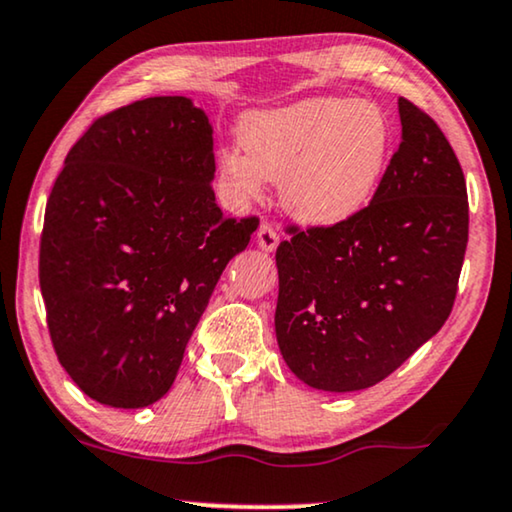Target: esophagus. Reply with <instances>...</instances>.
Instances as JSON below:
<instances>
[{
  "label": "esophagus",
  "mask_w": 512,
  "mask_h": 512,
  "mask_svg": "<svg viewBox=\"0 0 512 512\" xmlns=\"http://www.w3.org/2000/svg\"><path fill=\"white\" fill-rule=\"evenodd\" d=\"M278 241H280V236L276 232V227L269 225V222H262V225H259V229H257L259 248L266 250V253H273V250L278 248Z\"/></svg>",
  "instance_id": "1"
}]
</instances>
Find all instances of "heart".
I'll list each match as a JSON object with an SVG mask.
<instances>
[{
	"label": "heart",
	"mask_w": 512,
	"mask_h": 512,
	"mask_svg": "<svg viewBox=\"0 0 512 512\" xmlns=\"http://www.w3.org/2000/svg\"><path fill=\"white\" fill-rule=\"evenodd\" d=\"M243 153L220 157L218 176L239 201L259 199L264 181L280 183L294 220L338 225L362 211L383 176L392 125L369 99L308 97L253 111L241 122Z\"/></svg>",
	"instance_id": "obj_1"
}]
</instances>
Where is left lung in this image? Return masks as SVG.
<instances>
[{
    "mask_svg": "<svg viewBox=\"0 0 512 512\" xmlns=\"http://www.w3.org/2000/svg\"><path fill=\"white\" fill-rule=\"evenodd\" d=\"M401 143L371 204L331 227H290L276 250L280 355L322 392L397 371L445 325L457 297L469 199L441 127L399 99Z\"/></svg>",
    "mask_w": 512,
    "mask_h": 512,
    "instance_id": "8db88e82",
    "label": "left lung"
}]
</instances>
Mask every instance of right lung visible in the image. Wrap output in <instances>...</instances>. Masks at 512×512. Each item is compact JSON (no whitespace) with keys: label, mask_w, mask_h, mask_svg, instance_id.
I'll return each instance as SVG.
<instances>
[{"label":"right lung","mask_w":512,"mask_h":512,"mask_svg":"<svg viewBox=\"0 0 512 512\" xmlns=\"http://www.w3.org/2000/svg\"><path fill=\"white\" fill-rule=\"evenodd\" d=\"M208 115L148 97L102 115L69 150L46 204L39 283L57 359L104 406L162 399L257 218H225Z\"/></svg>","instance_id":"obj_1"}]
</instances>
